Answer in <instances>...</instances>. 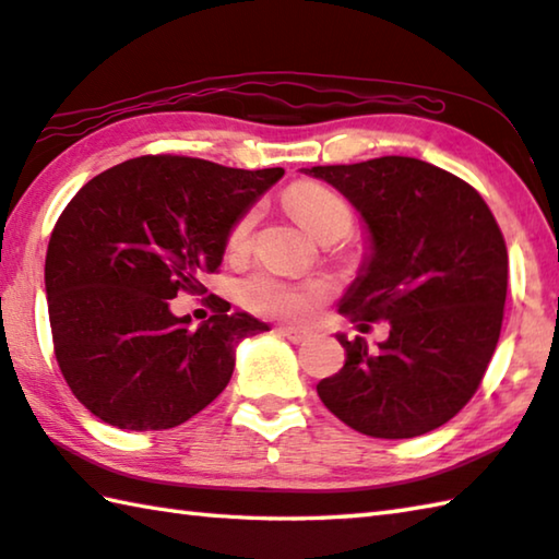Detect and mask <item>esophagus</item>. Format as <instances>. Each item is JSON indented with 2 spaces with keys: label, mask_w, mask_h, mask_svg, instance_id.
<instances>
[{
  "label": "esophagus",
  "mask_w": 559,
  "mask_h": 559,
  "mask_svg": "<svg viewBox=\"0 0 559 559\" xmlns=\"http://www.w3.org/2000/svg\"><path fill=\"white\" fill-rule=\"evenodd\" d=\"M278 332L283 334V337H288L290 342H296V344H300V342H306L308 337H310V332L308 330H302V328H278Z\"/></svg>",
  "instance_id": "34e87169"
}]
</instances>
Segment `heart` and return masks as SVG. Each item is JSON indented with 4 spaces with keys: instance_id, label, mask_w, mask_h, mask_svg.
<instances>
[{
    "instance_id": "heart-1",
    "label": "heart",
    "mask_w": 559,
    "mask_h": 559,
    "mask_svg": "<svg viewBox=\"0 0 559 559\" xmlns=\"http://www.w3.org/2000/svg\"><path fill=\"white\" fill-rule=\"evenodd\" d=\"M286 207L293 212L302 227H306L314 239L320 241H337L344 239L354 227V210L349 200L330 186L322 182L302 180L286 190ZM257 210H247L235 225L227 231L225 249L229 257H241L251 247L253 227H257ZM237 298L245 308L271 314V318H288L298 320L330 296V290L322 283H306L296 286L278 278L276 273L266 269H257L237 281Z\"/></svg>"
}]
</instances>
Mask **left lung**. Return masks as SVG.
<instances>
[{"label":"left lung","instance_id":"obj_1","mask_svg":"<svg viewBox=\"0 0 559 559\" xmlns=\"http://www.w3.org/2000/svg\"><path fill=\"white\" fill-rule=\"evenodd\" d=\"M306 174L337 188L371 231L340 312L361 330L391 322L379 349L340 334L347 359L318 383L320 401L371 438L440 428L479 389L501 334L509 251L489 205L466 180L408 156Z\"/></svg>","mask_w":559,"mask_h":559}]
</instances>
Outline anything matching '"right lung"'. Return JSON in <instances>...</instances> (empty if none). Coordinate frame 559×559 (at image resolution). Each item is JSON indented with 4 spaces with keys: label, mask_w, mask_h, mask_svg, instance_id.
<instances>
[{
    "label": "right lung",
    "mask_w": 559,
    "mask_h": 559,
    "mask_svg": "<svg viewBox=\"0 0 559 559\" xmlns=\"http://www.w3.org/2000/svg\"><path fill=\"white\" fill-rule=\"evenodd\" d=\"M283 168L139 156L95 176L60 212L46 253L56 361L75 399L121 430H168L225 391L239 340L269 324L210 296L200 328L168 300L202 296L227 231Z\"/></svg>",
    "instance_id": "obj_1"
}]
</instances>
